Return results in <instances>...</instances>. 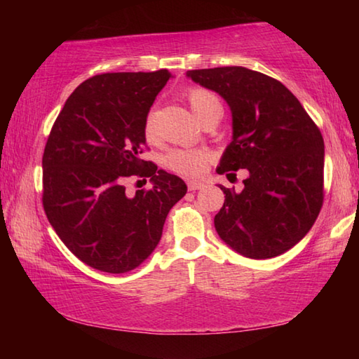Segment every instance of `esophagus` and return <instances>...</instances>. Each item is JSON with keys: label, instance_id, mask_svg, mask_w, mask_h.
<instances>
[{"label": "esophagus", "instance_id": "obj_1", "mask_svg": "<svg viewBox=\"0 0 359 359\" xmlns=\"http://www.w3.org/2000/svg\"><path fill=\"white\" fill-rule=\"evenodd\" d=\"M187 187H188V190H190V191H196V190H203L205 184L201 180H188Z\"/></svg>", "mask_w": 359, "mask_h": 359}]
</instances>
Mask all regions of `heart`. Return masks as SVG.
<instances>
[{
	"mask_svg": "<svg viewBox=\"0 0 359 359\" xmlns=\"http://www.w3.org/2000/svg\"><path fill=\"white\" fill-rule=\"evenodd\" d=\"M185 100L190 104L193 114L201 120L215 107H220V102L214 95L199 87H190L185 90ZM144 136L147 141L155 137V115L149 112L144 121ZM210 160V154L204 149H172L165 156V166L171 171L182 175L201 174Z\"/></svg>",
	"mask_w": 359,
	"mask_h": 359,
	"instance_id": "obj_1",
	"label": "heart"
}]
</instances>
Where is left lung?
Listing matches in <instances>:
<instances>
[{
    "label": "left lung",
    "mask_w": 359,
    "mask_h": 359,
    "mask_svg": "<svg viewBox=\"0 0 359 359\" xmlns=\"http://www.w3.org/2000/svg\"><path fill=\"white\" fill-rule=\"evenodd\" d=\"M231 107L233 141L218 174L247 169L244 190L220 185L214 223L220 238L252 259L274 258L309 233L323 205V136L296 96L277 79L242 66L187 71Z\"/></svg>",
    "instance_id": "1"
}]
</instances>
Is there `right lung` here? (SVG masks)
Instances as JSON below:
<instances>
[{
  "instance_id": "right-lung-1",
  "label": "right lung",
  "mask_w": 359,
  "mask_h": 359,
  "mask_svg": "<svg viewBox=\"0 0 359 359\" xmlns=\"http://www.w3.org/2000/svg\"><path fill=\"white\" fill-rule=\"evenodd\" d=\"M169 77L168 69L90 77L47 137L42 205L63 244L93 269L123 274L144 263L187 193L180 177L141 158L145 117ZM131 178H150L152 188L130 197Z\"/></svg>"
}]
</instances>
